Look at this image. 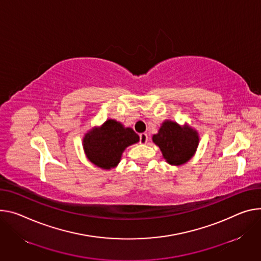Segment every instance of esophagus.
Returning <instances> with one entry per match:
<instances>
[{"instance_id":"34e87169","label":"esophagus","mask_w":261,"mask_h":261,"mask_svg":"<svg viewBox=\"0 0 261 261\" xmlns=\"http://www.w3.org/2000/svg\"><path fill=\"white\" fill-rule=\"evenodd\" d=\"M139 139H140V144H147L148 134L147 133H140L139 134Z\"/></svg>"}]
</instances>
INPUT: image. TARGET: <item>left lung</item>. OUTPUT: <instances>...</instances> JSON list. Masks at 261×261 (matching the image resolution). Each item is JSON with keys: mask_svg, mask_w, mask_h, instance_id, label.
<instances>
[{"mask_svg": "<svg viewBox=\"0 0 261 261\" xmlns=\"http://www.w3.org/2000/svg\"><path fill=\"white\" fill-rule=\"evenodd\" d=\"M152 140L159 147L165 161L178 167L191 160L196 154L200 136L198 131L187 123L181 126L177 122L165 120L158 133L152 136Z\"/></svg>", "mask_w": 261, "mask_h": 261, "instance_id": "left-lung-1", "label": "left lung"}]
</instances>
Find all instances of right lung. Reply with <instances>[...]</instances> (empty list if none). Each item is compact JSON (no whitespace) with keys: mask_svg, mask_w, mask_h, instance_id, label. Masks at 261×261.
Segmentation results:
<instances>
[{"mask_svg":"<svg viewBox=\"0 0 261 261\" xmlns=\"http://www.w3.org/2000/svg\"><path fill=\"white\" fill-rule=\"evenodd\" d=\"M139 141V136L130 127L108 118L99 127L88 130L82 140L86 158L96 167L110 171L117 167L126 148Z\"/></svg>","mask_w":261,"mask_h":261,"instance_id":"1","label":"right lung"}]
</instances>
